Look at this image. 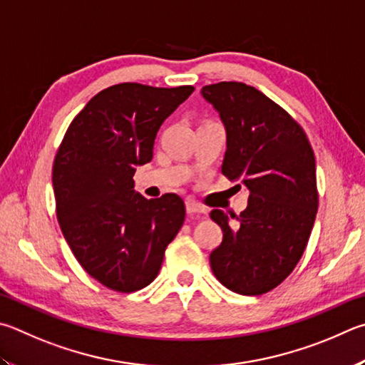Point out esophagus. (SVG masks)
Masks as SVG:
<instances>
[{
	"mask_svg": "<svg viewBox=\"0 0 365 365\" xmlns=\"http://www.w3.org/2000/svg\"><path fill=\"white\" fill-rule=\"evenodd\" d=\"M187 212H188V214H205L207 209H205L204 205H201V204L188 200L187 201Z\"/></svg>",
	"mask_w": 365,
	"mask_h": 365,
	"instance_id": "esophagus-1",
	"label": "esophagus"
}]
</instances>
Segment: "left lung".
Segmentation results:
<instances>
[{
    "mask_svg": "<svg viewBox=\"0 0 365 365\" xmlns=\"http://www.w3.org/2000/svg\"><path fill=\"white\" fill-rule=\"evenodd\" d=\"M201 92L227 129L222 174L250 191L247 209L231 215L236 222L210 212L223 231L210 268L236 294H267L292 273L313 230L319 205L313 148L302 125L252 86L222 81Z\"/></svg>",
    "mask_w": 365,
    "mask_h": 365,
    "instance_id": "obj_1",
    "label": "left lung"
}]
</instances>
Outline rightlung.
Returning a JSON list of instances; mask_svg holds the SVG:
<instances>
[{"label": "right lung", "mask_w": 365, "mask_h": 365, "mask_svg": "<svg viewBox=\"0 0 365 365\" xmlns=\"http://www.w3.org/2000/svg\"><path fill=\"white\" fill-rule=\"evenodd\" d=\"M193 86H110L73 118L52 165L56 214L86 273L116 292L153 282L168 244L185 220L175 193L145 200L135 193V165L153 158L164 119Z\"/></svg>", "instance_id": "right-lung-1"}]
</instances>
